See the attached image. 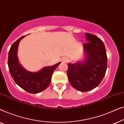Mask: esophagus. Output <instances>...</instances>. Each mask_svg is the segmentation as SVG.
Instances as JSON below:
<instances>
[{"label": "esophagus", "mask_w": 124, "mask_h": 124, "mask_svg": "<svg viewBox=\"0 0 124 124\" xmlns=\"http://www.w3.org/2000/svg\"><path fill=\"white\" fill-rule=\"evenodd\" d=\"M67 60H68V59H67V57H63L62 58V62H67Z\"/></svg>", "instance_id": "34e87169"}]
</instances>
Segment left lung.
Masks as SVG:
<instances>
[{
  "mask_svg": "<svg viewBox=\"0 0 124 124\" xmlns=\"http://www.w3.org/2000/svg\"><path fill=\"white\" fill-rule=\"evenodd\" d=\"M87 43H84L82 62L68 63L67 75L73 87L86 92L95 89L104 78L107 68V56L102 40L95 35L85 33Z\"/></svg>",
  "mask_w": 124,
  "mask_h": 124,
  "instance_id": "1",
  "label": "left lung"
}]
</instances>
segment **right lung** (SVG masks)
Wrapping results in <instances>:
<instances>
[{
  "label": "right lung",
  "instance_id": "right-lung-1",
  "mask_svg": "<svg viewBox=\"0 0 124 124\" xmlns=\"http://www.w3.org/2000/svg\"><path fill=\"white\" fill-rule=\"evenodd\" d=\"M23 36L11 46L8 53V65L13 80L20 87L31 94H37L46 89L51 81L54 71L61 62L52 66L46 67L37 72L25 69L20 64L17 56L18 47Z\"/></svg>",
  "mask_w": 124,
  "mask_h": 124
}]
</instances>
